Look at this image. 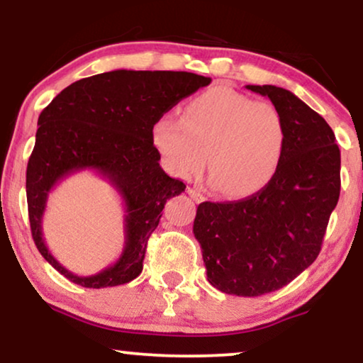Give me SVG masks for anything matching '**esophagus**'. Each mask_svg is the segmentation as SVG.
<instances>
[{"instance_id":"obj_1","label":"esophagus","mask_w":363,"mask_h":363,"mask_svg":"<svg viewBox=\"0 0 363 363\" xmlns=\"http://www.w3.org/2000/svg\"><path fill=\"white\" fill-rule=\"evenodd\" d=\"M186 193H188V195H190L191 200L196 201V203H201L203 200H205V196H203V193L195 190V188H188Z\"/></svg>"}]
</instances>
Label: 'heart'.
Returning <instances> with one entry per match:
<instances>
[{"label":"heart","mask_w":363,"mask_h":363,"mask_svg":"<svg viewBox=\"0 0 363 363\" xmlns=\"http://www.w3.org/2000/svg\"><path fill=\"white\" fill-rule=\"evenodd\" d=\"M152 137L175 177L196 175L206 158L213 188L226 198H246L279 170L287 128L274 104L215 87L188 102L182 118H158Z\"/></svg>","instance_id":"heart-1"}]
</instances>
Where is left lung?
Here are the masks:
<instances>
[{
	"instance_id": "left-lung-1",
	"label": "left lung",
	"mask_w": 363,
	"mask_h": 363,
	"mask_svg": "<svg viewBox=\"0 0 363 363\" xmlns=\"http://www.w3.org/2000/svg\"><path fill=\"white\" fill-rule=\"evenodd\" d=\"M246 89L269 99L284 117L281 167L245 200L200 203L193 233L208 282L225 294L256 297L287 286L319 256L340 195V150L329 123L291 91Z\"/></svg>"
}]
</instances>
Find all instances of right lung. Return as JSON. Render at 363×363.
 <instances>
[{
	"label": "right lung",
	"instance_id": "right-lung-1",
	"mask_svg": "<svg viewBox=\"0 0 363 363\" xmlns=\"http://www.w3.org/2000/svg\"><path fill=\"white\" fill-rule=\"evenodd\" d=\"M210 82V77L193 72L117 69L71 84L44 108L28 162L26 196L33 240L54 269L91 289L125 284L140 274L147 241L163 206L185 191V183L168 177L158 163L153 125L182 99ZM82 169L111 182L126 208L121 257L91 277L66 270L42 238L48 193L64 177Z\"/></svg>",
	"mask_w": 363,
	"mask_h": 363
}]
</instances>
